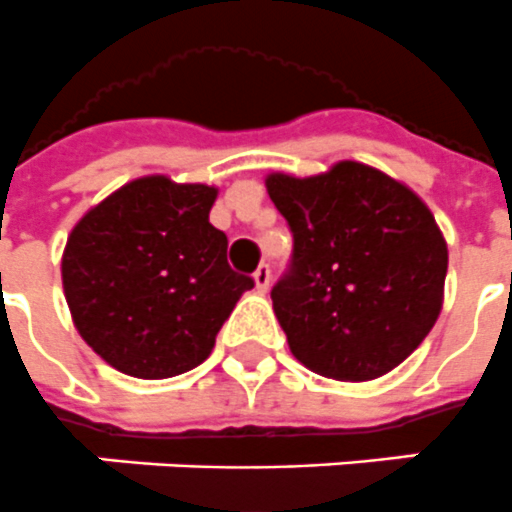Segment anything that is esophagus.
<instances>
[{
	"label": "esophagus",
	"mask_w": 512,
	"mask_h": 512,
	"mask_svg": "<svg viewBox=\"0 0 512 512\" xmlns=\"http://www.w3.org/2000/svg\"><path fill=\"white\" fill-rule=\"evenodd\" d=\"M269 280H272V275H269V267H267V264H261V267L253 272V282H256V290H259V293H267Z\"/></svg>",
	"instance_id": "34e87169"
}]
</instances>
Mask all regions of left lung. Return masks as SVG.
Segmentation results:
<instances>
[{"label": "left lung", "mask_w": 512, "mask_h": 512, "mask_svg": "<svg viewBox=\"0 0 512 512\" xmlns=\"http://www.w3.org/2000/svg\"><path fill=\"white\" fill-rule=\"evenodd\" d=\"M264 185L293 232V267L272 288L293 357L343 383L402 365L444 306L449 251L425 200L359 161Z\"/></svg>", "instance_id": "left-lung-1"}]
</instances>
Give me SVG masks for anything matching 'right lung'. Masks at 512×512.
Returning a JSON list of instances; mask_svg holds the SVG:
<instances>
[{"label": "right lung", "instance_id": "1", "mask_svg": "<svg viewBox=\"0 0 512 512\" xmlns=\"http://www.w3.org/2000/svg\"><path fill=\"white\" fill-rule=\"evenodd\" d=\"M219 187L132 179L81 216L60 275L71 320L124 375L163 380L198 367L253 280L227 264L208 222Z\"/></svg>", "mask_w": 512, "mask_h": 512}]
</instances>
